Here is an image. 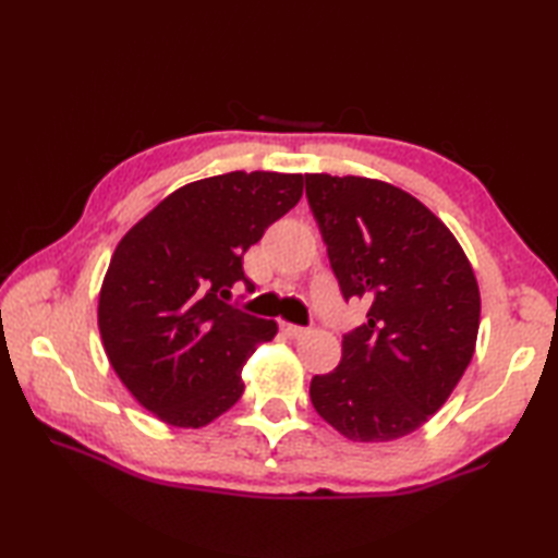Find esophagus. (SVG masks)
<instances>
[{
    "instance_id": "34e87169",
    "label": "esophagus",
    "mask_w": 558,
    "mask_h": 558,
    "mask_svg": "<svg viewBox=\"0 0 558 558\" xmlns=\"http://www.w3.org/2000/svg\"><path fill=\"white\" fill-rule=\"evenodd\" d=\"M280 328H282V333L290 336V338H302L306 333L304 326H294V324H286V322L280 324Z\"/></svg>"
}]
</instances>
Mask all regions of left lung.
<instances>
[{
    "mask_svg": "<svg viewBox=\"0 0 558 558\" xmlns=\"http://www.w3.org/2000/svg\"><path fill=\"white\" fill-rule=\"evenodd\" d=\"M304 180L342 298L369 302L366 324L342 336L340 364L312 378V402L350 441H393L444 405L475 354V272L446 225L402 189Z\"/></svg>",
    "mask_w": 558,
    "mask_h": 558,
    "instance_id": "8db88e82",
    "label": "left lung"
}]
</instances>
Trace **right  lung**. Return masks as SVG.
<instances>
[{"mask_svg": "<svg viewBox=\"0 0 558 558\" xmlns=\"http://www.w3.org/2000/svg\"><path fill=\"white\" fill-rule=\"evenodd\" d=\"M304 177L228 172L177 189L117 244L98 326L117 376L158 420L198 429L244 393L242 366L278 324L225 300L242 258L302 198Z\"/></svg>", "mask_w": 558, "mask_h": 558, "instance_id": "obj_1", "label": "right lung"}]
</instances>
